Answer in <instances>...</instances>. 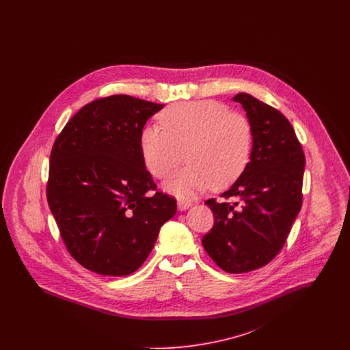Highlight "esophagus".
<instances>
[{
	"instance_id": "34e87169",
	"label": "esophagus",
	"mask_w": 350,
	"mask_h": 350,
	"mask_svg": "<svg viewBox=\"0 0 350 350\" xmlns=\"http://www.w3.org/2000/svg\"><path fill=\"white\" fill-rule=\"evenodd\" d=\"M177 206H178V210H181V211H185V210L190 208V207L193 206V203H191L190 200H178V202H177Z\"/></svg>"
}]
</instances>
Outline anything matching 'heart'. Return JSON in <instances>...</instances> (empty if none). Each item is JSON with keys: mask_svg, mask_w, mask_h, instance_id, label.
Instances as JSON below:
<instances>
[{"mask_svg": "<svg viewBox=\"0 0 350 350\" xmlns=\"http://www.w3.org/2000/svg\"><path fill=\"white\" fill-rule=\"evenodd\" d=\"M164 127L150 126L140 136L142 157L150 174L165 178L185 154L186 167L164 183L167 193L191 200L210 187L226 189L245 172L253 147L248 118L228 111L217 100L169 106L161 114Z\"/></svg>", "mask_w": 350, "mask_h": 350, "instance_id": "obj_1", "label": "heart"}]
</instances>
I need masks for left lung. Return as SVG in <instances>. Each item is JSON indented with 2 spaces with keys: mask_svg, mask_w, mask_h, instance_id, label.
<instances>
[{
  "mask_svg": "<svg viewBox=\"0 0 350 350\" xmlns=\"http://www.w3.org/2000/svg\"><path fill=\"white\" fill-rule=\"evenodd\" d=\"M241 103L253 130L245 172L217 202L206 200L214 227L202 239L219 267L231 274L269 264L282 250L301 207L306 159L290 122L277 109L248 93Z\"/></svg>",
  "mask_w": 350,
  "mask_h": 350,
  "instance_id": "left-lung-1",
  "label": "left lung"
}]
</instances>
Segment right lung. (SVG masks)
Listing matches in <instances>:
<instances>
[{
    "instance_id": "1",
    "label": "right lung",
    "mask_w": 350,
    "mask_h": 350,
    "mask_svg": "<svg viewBox=\"0 0 350 350\" xmlns=\"http://www.w3.org/2000/svg\"><path fill=\"white\" fill-rule=\"evenodd\" d=\"M164 105L126 94L85 105L51 152L47 200L72 257L102 275L123 277L147 260L177 211L142 157L143 127Z\"/></svg>"
}]
</instances>
